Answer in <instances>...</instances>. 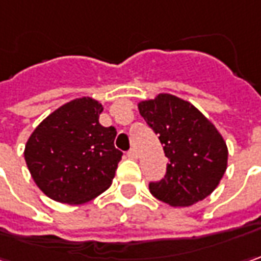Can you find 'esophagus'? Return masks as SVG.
<instances>
[{
    "mask_svg": "<svg viewBox=\"0 0 261 261\" xmlns=\"http://www.w3.org/2000/svg\"><path fill=\"white\" fill-rule=\"evenodd\" d=\"M127 158H130V159H137V150H136V149H130V150L127 152Z\"/></svg>",
    "mask_w": 261,
    "mask_h": 261,
    "instance_id": "1",
    "label": "esophagus"
}]
</instances>
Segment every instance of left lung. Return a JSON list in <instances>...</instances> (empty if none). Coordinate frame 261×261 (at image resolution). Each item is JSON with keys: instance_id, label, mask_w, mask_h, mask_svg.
<instances>
[{"instance_id": "obj_1", "label": "left lung", "mask_w": 261, "mask_h": 261, "mask_svg": "<svg viewBox=\"0 0 261 261\" xmlns=\"http://www.w3.org/2000/svg\"><path fill=\"white\" fill-rule=\"evenodd\" d=\"M147 125L159 136L169 164L161 181H150L154 197L171 206H191L218 187L228 149L219 131L187 100L161 93L139 103Z\"/></svg>"}]
</instances>
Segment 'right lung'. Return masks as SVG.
Returning a JSON list of instances; mask_svg holds the SVG:
<instances>
[{
	"mask_svg": "<svg viewBox=\"0 0 261 261\" xmlns=\"http://www.w3.org/2000/svg\"><path fill=\"white\" fill-rule=\"evenodd\" d=\"M102 105L80 97L45 118L26 143L24 159L36 186L52 200L80 204L109 188L122 152L117 130L99 124Z\"/></svg>",
	"mask_w": 261,
	"mask_h": 261,
	"instance_id": "1",
	"label": "right lung"
}]
</instances>
